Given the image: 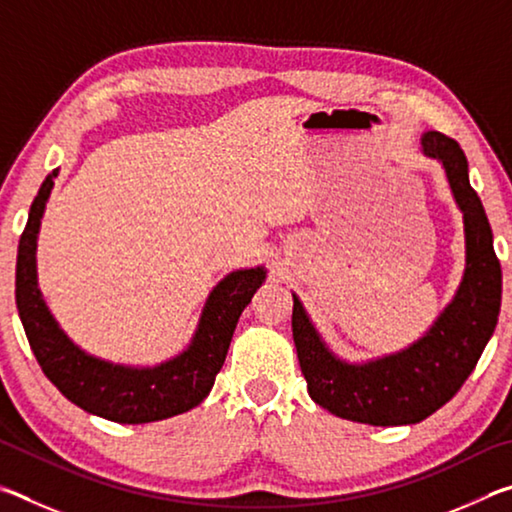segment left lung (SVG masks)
Returning a JSON list of instances; mask_svg holds the SVG:
<instances>
[{"instance_id":"1","label":"left lung","mask_w":512,"mask_h":512,"mask_svg":"<svg viewBox=\"0 0 512 512\" xmlns=\"http://www.w3.org/2000/svg\"><path fill=\"white\" fill-rule=\"evenodd\" d=\"M420 151L443 164L465 232L463 277L427 332L393 354L345 361L325 343L293 293V341L309 397L343 420L372 427L422 422L452 400L495 334L501 309V266L492 228L470 185L463 149L452 137L427 131L420 137Z\"/></svg>"}]
</instances>
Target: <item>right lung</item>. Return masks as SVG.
<instances>
[{
	"label": "right lung",
	"mask_w": 512,
	"mask_h": 512,
	"mask_svg": "<svg viewBox=\"0 0 512 512\" xmlns=\"http://www.w3.org/2000/svg\"><path fill=\"white\" fill-rule=\"evenodd\" d=\"M58 169L45 178L17 246L15 302L40 368L69 402L119 424L167 420L201 404L228 354L237 320L266 268H239L223 277L207 296L185 350L155 366H126L94 357L76 345L51 314L38 287V235Z\"/></svg>",
	"instance_id": "add662e5"
}]
</instances>
